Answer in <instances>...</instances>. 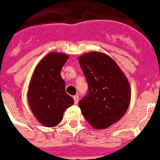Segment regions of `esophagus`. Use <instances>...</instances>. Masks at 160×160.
Wrapping results in <instances>:
<instances>
[{
    "mask_svg": "<svg viewBox=\"0 0 160 160\" xmlns=\"http://www.w3.org/2000/svg\"><path fill=\"white\" fill-rule=\"evenodd\" d=\"M73 99H74V102H75V104H78L79 101L78 95H75V96H73Z\"/></svg>",
    "mask_w": 160,
    "mask_h": 160,
    "instance_id": "obj_1",
    "label": "esophagus"
}]
</instances>
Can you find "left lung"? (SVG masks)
Listing matches in <instances>:
<instances>
[{"mask_svg": "<svg viewBox=\"0 0 160 160\" xmlns=\"http://www.w3.org/2000/svg\"><path fill=\"white\" fill-rule=\"evenodd\" d=\"M78 61L88 87L78 103L82 113L94 129H106L126 112L130 102L129 82L116 62L105 53H86Z\"/></svg>", "mask_w": 160, "mask_h": 160, "instance_id": "8db88e82", "label": "left lung"}]
</instances>
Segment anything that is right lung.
<instances>
[{
    "label": "right lung",
    "instance_id": "right-lung-1",
    "mask_svg": "<svg viewBox=\"0 0 160 160\" xmlns=\"http://www.w3.org/2000/svg\"><path fill=\"white\" fill-rule=\"evenodd\" d=\"M68 55L50 53L37 65L31 78L28 100L32 112L42 124L53 127L59 124L65 111L74 101L66 93V83L60 76Z\"/></svg>",
    "mask_w": 160,
    "mask_h": 160
}]
</instances>
